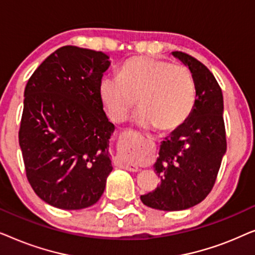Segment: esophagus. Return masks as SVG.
I'll return each instance as SVG.
<instances>
[{"instance_id":"obj_1","label":"esophagus","mask_w":255,"mask_h":255,"mask_svg":"<svg viewBox=\"0 0 255 255\" xmlns=\"http://www.w3.org/2000/svg\"><path fill=\"white\" fill-rule=\"evenodd\" d=\"M127 139H128V138H127ZM125 148H127V147H125ZM128 148H131L132 151H134V149H135L134 142L132 141L131 139H128ZM118 162H120L121 166H123L124 168H127V169H128V170H135V169H137V166L133 165V163H132V162L130 161V160L128 159L127 155L121 156L120 160H118Z\"/></svg>"}]
</instances>
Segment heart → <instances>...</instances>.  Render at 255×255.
<instances>
[{"label": "heart", "mask_w": 255, "mask_h": 255, "mask_svg": "<svg viewBox=\"0 0 255 255\" xmlns=\"http://www.w3.org/2000/svg\"><path fill=\"white\" fill-rule=\"evenodd\" d=\"M99 96L111 121H124L137 100L140 110L134 123L138 127L170 131L190 116L196 88L190 71L183 66L135 57L121 66L117 78L101 80Z\"/></svg>", "instance_id": "obj_1"}]
</instances>
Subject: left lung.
Masks as SVG:
<instances>
[{"instance_id":"1","label":"left lung","mask_w":255,"mask_h":255,"mask_svg":"<svg viewBox=\"0 0 255 255\" xmlns=\"http://www.w3.org/2000/svg\"><path fill=\"white\" fill-rule=\"evenodd\" d=\"M189 68L196 100L190 116L162 140L153 167L160 184L140 200L149 208L180 211L201 203L214 187L226 152L222 89L205 66L183 52H172Z\"/></svg>"}]
</instances>
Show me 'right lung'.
<instances>
[{
    "instance_id": "1",
    "label": "right lung",
    "mask_w": 255,
    "mask_h": 255,
    "mask_svg": "<svg viewBox=\"0 0 255 255\" xmlns=\"http://www.w3.org/2000/svg\"><path fill=\"white\" fill-rule=\"evenodd\" d=\"M109 66L103 52L64 46L26 83L19 146L31 187L52 207L88 208L106 188L115 127L103 111L99 86Z\"/></svg>"
}]
</instances>
